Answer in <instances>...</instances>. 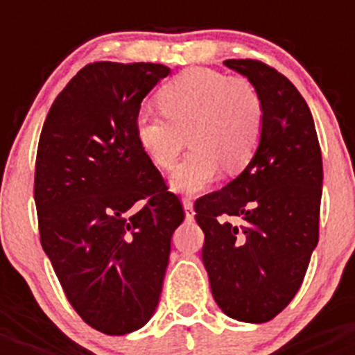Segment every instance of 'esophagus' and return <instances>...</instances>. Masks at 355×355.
<instances>
[{
  "instance_id": "1",
  "label": "esophagus",
  "mask_w": 355,
  "mask_h": 355,
  "mask_svg": "<svg viewBox=\"0 0 355 355\" xmlns=\"http://www.w3.org/2000/svg\"><path fill=\"white\" fill-rule=\"evenodd\" d=\"M182 202H184V209H185V218H187L189 221H192L194 220V202H192V199L191 198H184V200H182Z\"/></svg>"
}]
</instances>
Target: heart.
Segmentation results:
<instances>
[{
  "label": "heart",
  "mask_w": 355,
  "mask_h": 355,
  "mask_svg": "<svg viewBox=\"0 0 355 355\" xmlns=\"http://www.w3.org/2000/svg\"><path fill=\"white\" fill-rule=\"evenodd\" d=\"M161 113L141 111L134 130L146 156L170 170L185 146L192 149L171 173L180 192H199L225 170L244 168L263 132V99L245 77L187 68L157 91Z\"/></svg>",
  "instance_id": "heart-1"
}]
</instances>
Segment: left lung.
<instances>
[{"instance_id":"1","label":"left lung","mask_w":355,"mask_h":355,"mask_svg":"<svg viewBox=\"0 0 355 355\" xmlns=\"http://www.w3.org/2000/svg\"><path fill=\"white\" fill-rule=\"evenodd\" d=\"M263 99V132L245 170L196 200L202 263L227 316L266 323L302 285L320 237L323 159L313 114L285 75L257 60H227Z\"/></svg>"}]
</instances>
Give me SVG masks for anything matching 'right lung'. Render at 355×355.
<instances>
[{"mask_svg":"<svg viewBox=\"0 0 355 355\" xmlns=\"http://www.w3.org/2000/svg\"><path fill=\"white\" fill-rule=\"evenodd\" d=\"M170 73L159 63H89L53 103L39 137V235L78 316L106 335L151 320L180 199L135 137L142 99Z\"/></svg>","mask_w":355,"mask_h":355,"instance_id":"obj_1","label":"right lung"}]
</instances>
